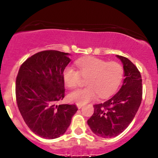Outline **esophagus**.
Returning <instances> with one entry per match:
<instances>
[{
    "label": "esophagus",
    "instance_id": "1",
    "mask_svg": "<svg viewBox=\"0 0 158 158\" xmlns=\"http://www.w3.org/2000/svg\"><path fill=\"white\" fill-rule=\"evenodd\" d=\"M77 108H79V109H80V108H81V107L84 106V105H83V104H81V103H77Z\"/></svg>",
    "mask_w": 158,
    "mask_h": 158
}]
</instances>
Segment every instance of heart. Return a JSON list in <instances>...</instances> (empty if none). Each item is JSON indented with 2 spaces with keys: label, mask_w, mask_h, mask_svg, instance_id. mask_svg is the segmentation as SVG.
I'll use <instances>...</instances> for the list:
<instances>
[{
  "label": "heart",
  "mask_w": 158,
  "mask_h": 158,
  "mask_svg": "<svg viewBox=\"0 0 158 158\" xmlns=\"http://www.w3.org/2000/svg\"><path fill=\"white\" fill-rule=\"evenodd\" d=\"M78 69L66 67L63 71L64 84L70 88H77L82 79H88V86L72 92L69 99L84 104L98 95L106 98L117 89L123 77V66L117 61H108L96 57H87L76 61Z\"/></svg>",
  "instance_id": "b5f03b06"
}]
</instances>
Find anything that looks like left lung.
<instances>
[{
  "instance_id": "8db88e82",
  "label": "left lung",
  "mask_w": 158,
  "mask_h": 158,
  "mask_svg": "<svg viewBox=\"0 0 158 158\" xmlns=\"http://www.w3.org/2000/svg\"><path fill=\"white\" fill-rule=\"evenodd\" d=\"M122 61L125 79L117 94L103 103L94 106V113L88 124L95 135L103 138L119 135L135 117L143 97L140 72L131 61L117 55Z\"/></svg>"
}]
</instances>
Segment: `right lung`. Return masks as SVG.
<instances>
[{
    "mask_svg": "<svg viewBox=\"0 0 158 158\" xmlns=\"http://www.w3.org/2000/svg\"><path fill=\"white\" fill-rule=\"evenodd\" d=\"M68 53L44 50L20 67L16 77L18 108L30 129L38 136L55 139L65 133L77 111L76 105L59 104L64 97L63 71Z\"/></svg>",
    "mask_w": 158,
    "mask_h": 158,
    "instance_id": "obj_1",
    "label": "right lung"
}]
</instances>
